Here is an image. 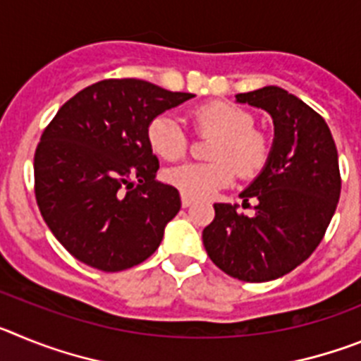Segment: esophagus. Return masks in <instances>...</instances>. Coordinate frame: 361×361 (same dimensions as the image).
I'll return each instance as SVG.
<instances>
[{
	"label": "esophagus",
	"mask_w": 361,
	"mask_h": 361,
	"mask_svg": "<svg viewBox=\"0 0 361 361\" xmlns=\"http://www.w3.org/2000/svg\"><path fill=\"white\" fill-rule=\"evenodd\" d=\"M180 204H183V208H190L191 204H193V199H190V197L183 195V197H180Z\"/></svg>",
	"instance_id": "34e87169"
}]
</instances>
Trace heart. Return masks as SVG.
I'll list each match as a JSON object with an SVG mask.
<instances>
[{"label": "heart", "instance_id": "b5f03b06", "mask_svg": "<svg viewBox=\"0 0 361 361\" xmlns=\"http://www.w3.org/2000/svg\"><path fill=\"white\" fill-rule=\"evenodd\" d=\"M199 135H215L209 157L213 162H186L164 171L166 183L190 199H209L233 183L235 173L255 178L267 168L273 141L255 128V116L228 101L199 104L191 114ZM146 139L153 153L166 161L183 159L190 149L186 128L171 114H159L148 123ZM238 170L235 171L234 168Z\"/></svg>", "mask_w": 361, "mask_h": 361}]
</instances>
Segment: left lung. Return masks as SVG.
Here are the masks:
<instances>
[{
	"mask_svg": "<svg viewBox=\"0 0 361 361\" xmlns=\"http://www.w3.org/2000/svg\"><path fill=\"white\" fill-rule=\"evenodd\" d=\"M238 103L269 111L275 123L266 170L240 193L257 200L253 215L215 204L202 231L208 257L226 275L267 282L288 275L318 247L336 209L342 177L338 152L324 117L279 86L237 95Z\"/></svg>",
	"mask_w": 361,
	"mask_h": 361,
	"instance_id": "obj_1",
	"label": "left lung"
}]
</instances>
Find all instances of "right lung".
<instances>
[{
    "label": "right lung",
    "instance_id": "obj_1",
    "mask_svg": "<svg viewBox=\"0 0 361 361\" xmlns=\"http://www.w3.org/2000/svg\"><path fill=\"white\" fill-rule=\"evenodd\" d=\"M195 97L141 79H104L68 99L34 155V191L44 222L79 262L116 273L145 262L180 209L159 183L148 123Z\"/></svg>",
    "mask_w": 361,
    "mask_h": 361
}]
</instances>
